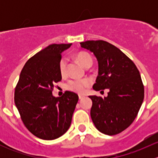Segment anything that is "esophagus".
<instances>
[{
	"instance_id": "obj_1",
	"label": "esophagus",
	"mask_w": 158,
	"mask_h": 158,
	"mask_svg": "<svg viewBox=\"0 0 158 158\" xmlns=\"http://www.w3.org/2000/svg\"><path fill=\"white\" fill-rule=\"evenodd\" d=\"M84 97H85V95H79V99H82V98H83Z\"/></svg>"
}]
</instances>
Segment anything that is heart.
<instances>
[{
    "label": "heart",
    "mask_w": 158,
    "mask_h": 158,
    "mask_svg": "<svg viewBox=\"0 0 158 158\" xmlns=\"http://www.w3.org/2000/svg\"><path fill=\"white\" fill-rule=\"evenodd\" d=\"M76 58L79 63L86 68L89 65L92 64V59L89 53L85 52H79L76 55ZM59 70L61 76H66L67 73V58L62 57L59 63ZM91 85L90 80L88 79H72L66 85V88L76 93H83L85 89Z\"/></svg>",
    "instance_id": "1"
}]
</instances>
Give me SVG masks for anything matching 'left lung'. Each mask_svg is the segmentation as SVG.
<instances>
[{"instance_id": "1", "label": "left lung", "mask_w": 158, "mask_h": 158, "mask_svg": "<svg viewBox=\"0 0 158 158\" xmlns=\"http://www.w3.org/2000/svg\"><path fill=\"white\" fill-rule=\"evenodd\" d=\"M80 45L93 52L98 60V75L93 89H109L105 98L89 96L92 101V122L105 135L121 133L131 125L144 100V89L139 71L123 52L106 41L88 40Z\"/></svg>"}]
</instances>
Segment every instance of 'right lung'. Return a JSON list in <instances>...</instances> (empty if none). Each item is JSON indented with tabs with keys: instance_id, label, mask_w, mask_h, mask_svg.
<instances>
[{
	"instance_id": "obj_1",
	"label": "right lung",
	"mask_w": 158,
	"mask_h": 158,
	"mask_svg": "<svg viewBox=\"0 0 158 158\" xmlns=\"http://www.w3.org/2000/svg\"><path fill=\"white\" fill-rule=\"evenodd\" d=\"M51 44L29 59L21 70L14 92V102L25 127L37 138L54 140L69 129L79 100L66 91L54 97V84L61 81L59 70L61 53L71 46Z\"/></svg>"
}]
</instances>
